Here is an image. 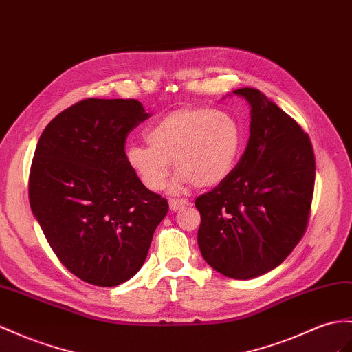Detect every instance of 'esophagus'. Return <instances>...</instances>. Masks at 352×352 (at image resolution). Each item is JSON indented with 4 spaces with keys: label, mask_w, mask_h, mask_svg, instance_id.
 <instances>
[{
    "label": "esophagus",
    "mask_w": 352,
    "mask_h": 352,
    "mask_svg": "<svg viewBox=\"0 0 352 352\" xmlns=\"http://www.w3.org/2000/svg\"><path fill=\"white\" fill-rule=\"evenodd\" d=\"M187 205H188V201H186V199H170L169 201V208H170V211H174V212L186 208Z\"/></svg>",
    "instance_id": "esophagus-1"
}]
</instances>
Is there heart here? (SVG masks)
I'll return each instance as SVG.
<instances>
[{
  "label": "heart",
  "mask_w": 352,
  "mask_h": 352,
  "mask_svg": "<svg viewBox=\"0 0 352 352\" xmlns=\"http://www.w3.org/2000/svg\"><path fill=\"white\" fill-rule=\"evenodd\" d=\"M142 144L124 150L126 164L150 192L165 187L170 162L178 170L173 190L195 183L212 187L224 182L241 156L242 128L228 111L211 108H178L153 123Z\"/></svg>",
  "instance_id": "b5f03b06"
}]
</instances>
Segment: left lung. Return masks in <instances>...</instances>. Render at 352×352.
<instances>
[{
	"label": "left lung",
	"mask_w": 352,
	"mask_h": 352,
	"mask_svg": "<svg viewBox=\"0 0 352 352\" xmlns=\"http://www.w3.org/2000/svg\"><path fill=\"white\" fill-rule=\"evenodd\" d=\"M233 94L251 107L250 140L232 174L195 201L197 245L212 269L251 279L281 265L308 226L315 156L308 135L260 90Z\"/></svg>",
	"instance_id": "left-lung-1"
}]
</instances>
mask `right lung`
Instances as JSON below:
<instances>
[{
	"label": "right lung",
	"instance_id": "obj_1",
	"mask_svg": "<svg viewBox=\"0 0 352 352\" xmlns=\"http://www.w3.org/2000/svg\"><path fill=\"white\" fill-rule=\"evenodd\" d=\"M137 99H83L43 131L30 205L53 253L85 283L114 287L146 262L168 202L126 164L129 132L147 120Z\"/></svg>",
	"mask_w": 352,
	"mask_h": 352
}]
</instances>
